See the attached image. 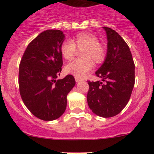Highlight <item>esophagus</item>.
I'll use <instances>...</instances> for the list:
<instances>
[{
  "label": "esophagus",
  "mask_w": 154,
  "mask_h": 154,
  "mask_svg": "<svg viewBox=\"0 0 154 154\" xmlns=\"http://www.w3.org/2000/svg\"><path fill=\"white\" fill-rule=\"evenodd\" d=\"M75 81L77 82V83H79V82L82 81V80L80 78H78V77H75Z\"/></svg>",
  "instance_id": "obj_1"
}]
</instances>
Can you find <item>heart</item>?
Masks as SVG:
<instances>
[{"label":"heart","mask_w":154,"mask_h":154,"mask_svg":"<svg viewBox=\"0 0 154 154\" xmlns=\"http://www.w3.org/2000/svg\"><path fill=\"white\" fill-rule=\"evenodd\" d=\"M98 38L91 32H85L77 34L71 40H66L60 46V52L66 60H71L77 50H83L81 60H74L65 67L67 74L77 77H83L91 71L93 63H100L106 57V48L98 42Z\"/></svg>","instance_id":"1"}]
</instances>
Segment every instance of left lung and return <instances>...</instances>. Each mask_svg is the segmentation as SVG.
I'll return each instance as SVG.
<instances>
[{
  "instance_id": "1",
  "label": "left lung",
  "mask_w": 154,
  "mask_h": 154,
  "mask_svg": "<svg viewBox=\"0 0 154 154\" xmlns=\"http://www.w3.org/2000/svg\"><path fill=\"white\" fill-rule=\"evenodd\" d=\"M103 28L106 33L107 52L104 62L95 72L102 82L88 81L87 102L94 114L110 118L120 113L130 100L135 84V65L122 37L112 29Z\"/></svg>"
}]
</instances>
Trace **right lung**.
Listing matches in <instances>:
<instances>
[{
	"label": "right lung",
	"mask_w": 154,
	"mask_h": 154,
	"mask_svg": "<svg viewBox=\"0 0 154 154\" xmlns=\"http://www.w3.org/2000/svg\"><path fill=\"white\" fill-rule=\"evenodd\" d=\"M64 40L61 30L43 31L28 45L20 63L21 98L30 112L43 121L56 120L65 112L67 95L75 86L70 74L56 80L62 71L60 46Z\"/></svg>",
	"instance_id": "add662e5"
}]
</instances>
